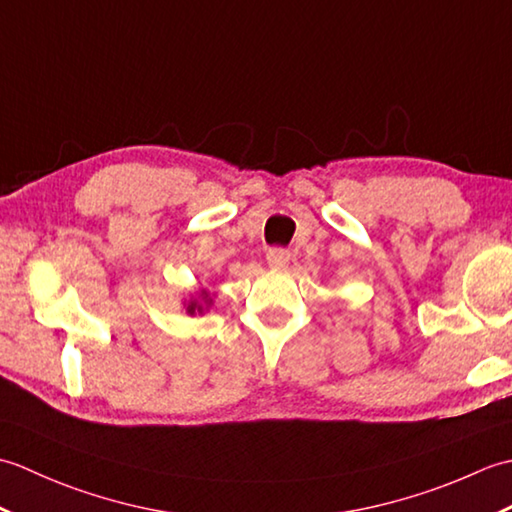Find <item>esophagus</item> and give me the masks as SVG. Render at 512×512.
<instances>
[{"instance_id": "34e87169", "label": "esophagus", "mask_w": 512, "mask_h": 512, "mask_svg": "<svg viewBox=\"0 0 512 512\" xmlns=\"http://www.w3.org/2000/svg\"><path fill=\"white\" fill-rule=\"evenodd\" d=\"M266 262L273 270H286L290 264V253L284 248H270L266 255Z\"/></svg>"}]
</instances>
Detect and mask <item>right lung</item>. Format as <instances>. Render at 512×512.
<instances>
[{
    "mask_svg": "<svg viewBox=\"0 0 512 512\" xmlns=\"http://www.w3.org/2000/svg\"><path fill=\"white\" fill-rule=\"evenodd\" d=\"M213 297H215V295H211L209 290L200 288L198 292H193L189 301L184 299L182 306H184V310H187V314H191V317H195V314H204V310L211 308Z\"/></svg>",
    "mask_w": 512,
    "mask_h": 512,
    "instance_id": "right-lung-1",
    "label": "right lung"
}]
</instances>
